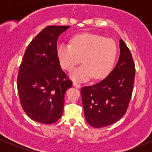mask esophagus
Wrapping results in <instances>:
<instances>
[{"instance_id": "1", "label": "esophagus", "mask_w": 152, "mask_h": 152, "mask_svg": "<svg viewBox=\"0 0 152 152\" xmlns=\"http://www.w3.org/2000/svg\"><path fill=\"white\" fill-rule=\"evenodd\" d=\"M73 85L75 87H76V88H80V87H81L80 84L77 83V82H73Z\"/></svg>"}]
</instances>
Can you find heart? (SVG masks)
<instances>
[{"mask_svg": "<svg viewBox=\"0 0 152 152\" xmlns=\"http://www.w3.org/2000/svg\"><path fill=\"white\" fill-rule=\"evenodd\" d=\"M117 53L113 39L93 34H78L72 38L70 45L61 42L56 46L57 59L65 70H71L82 58L83 65L70 73V77L76 81L104 77L114 65Z\"/></svg>", "mask_w": 152, "mask_h": 152, "instance_id": "obj_1", "label": "heart"}]
</instances>
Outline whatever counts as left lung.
Wrapping results in <instances>:
<instances>
[{
    "mask_svg": "<svg viewBox=\"0 0 152 152\" xmlns=\"http://www.w3.org/2000/svg\"><path fill=\"white\" fill-rule=\"evenodd\" d=\"M115 67L100 82L81 89L86 121L101 128L115 123L124 115L131 99L135 69L132 53L123 39Z\"/></svg>",
    "mask_w": 152,
    "mask_h": 152,
    "instance_id": "1",
    "label": "left lung"
}]
</instances>
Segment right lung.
<instances>
[{
    "mask_svg": "<svg viewBox=\"0 0 152 152\" xmlns=\"http://www.w3.org/2000/svg\"><path fill=\"white\" fill-rule=\"evenodd\" d=\"M67 26H50L29 43L18 77L20 101L32 120L44 124L62 117L66 90L72 86L60 67L56 56V42Z\"/></svg>",
    "mask_w": 152,
    "mask_h": 152,
    "instance_id": "add662e5",
    "label": "right lung"
}]
</instances>
